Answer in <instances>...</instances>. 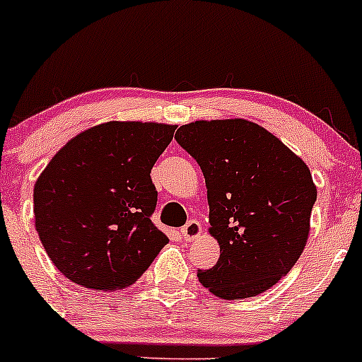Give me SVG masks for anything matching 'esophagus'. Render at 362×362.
<instances>
[{
  "label": "esophagus",
  "instance_id": "34e87169",
  "mask_svg": "<svg viewBox=\"0 0 362 362\" xmlns=\"http://www.w3.org/2000/svg\"><path fill=\"white\" fill-rule=\"evenodd\" d=\"M200 233H202V226H200V222H197V221H189L188 224L181 229V235L186 239V241L197 238Z\"/></svg>",
  "mask_w": 362,
  "mask_h": 362
}]
</instances>
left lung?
I'll use <instances>...</instances> for the list:
<instances>
[{"instance_id":"obj_1","label":"left lung","mask_w":362,"mask_h":362,"mask_svg":"<svg viewBox=\"0 0 362 362\" xmlns=\"http://www.w3.org/2000/svg\"><path fill=\"white\" fill-rule=\"evenodd\" d=\"M176 141L200 165L210 234L221 245L198 280L222 299L262 294L301 257L316 188L310 169L279 138L245 119L182 124Z\"/></svg>"}]
</instances>
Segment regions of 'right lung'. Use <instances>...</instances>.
Returning a JSON list of instances; mask_svg holds the SVG:
<instances>
[{
    "instance_id": "right-lung-1",
    "label": "right lung",
    "mask_w": 362,
    "mask_h": 362,
    "mask_svg": "<svg viewBox=\"0 0 362 362\" xmlns=\"http://www.w3.org/2000/svg\"><path fill=\"white\" fill-rule=\"evenodd\" d=\"M174 129L109 121L52 157L34 186L35 229L64 277L93 291L123 289L168 245L150 221L157 205L150 170Z\"/></svg>"
}]
</instances>
